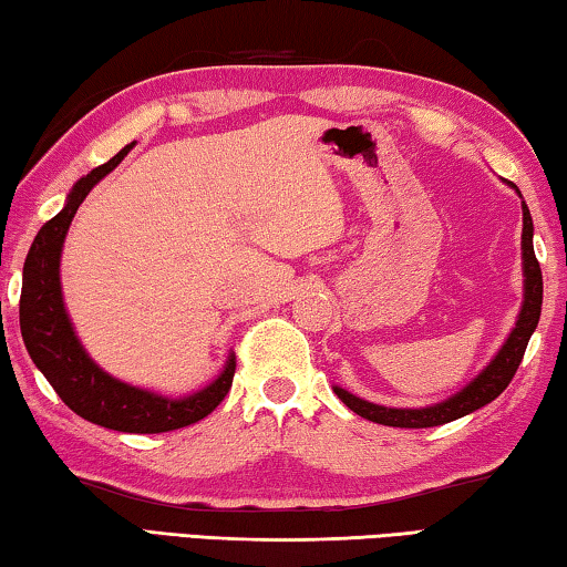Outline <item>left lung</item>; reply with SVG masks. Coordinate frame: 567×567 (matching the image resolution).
Instances as JSON below:
<instances>
[{
    "mask_svg": "<svg viewBox=\"0 0 567 567\" xmlns=\"http://www.w3.org/2000/svg\"><path fill=\"white\" fill-rule=\"evenodd\" d=\"M509 188L523 198V193L517 190L515 183H509ZM533 216L530 208L523 200V306H519L517 321L513 331L507 333L505 344L497 349V354L489 359V364L480 371V374L460 389L457 394L442 399L437 404L430 406H384L367 402L357 394L347 392L333 384V392L344 402L351 412L364 416L369 422L386 424V426H404V430H424V426H437L460 420V416L477 412L480 406H485L505 392L507 384L513 382L515 371L523 361V354L530 341L533 331L540 321V306H543V271L540 264L535 258L533 248Z\"/></svg>",
    "mask_w": 567,
    "mask_h": 567,
    "instance_id": "8db88e82",
    "label": "left lung"
}]
</instances>
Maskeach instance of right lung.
<instances>
[{"mask_svg":"<svg viewBox=\"0 0 567 567\" xmlns=\"http://www.w3.org/2000/svg\"><path fill=\"white\" fill-rule=\"evenodd\" d=\"M135 143L72 185L62 210L34 236L22 271L20 327L34 367L42 371L64 404L92 424L117 432L157 434L181 430L208 416L228 394L236 374V357L228 354L220 374L185 396H168L153 389L127 384L107 374L82 347L64 306L60 261L70 223L87 193L113 173Z\"/></svg>","mask_w":567,"mask_h":567,"instance_id":"1","label":"right lung"}]
</instances>
